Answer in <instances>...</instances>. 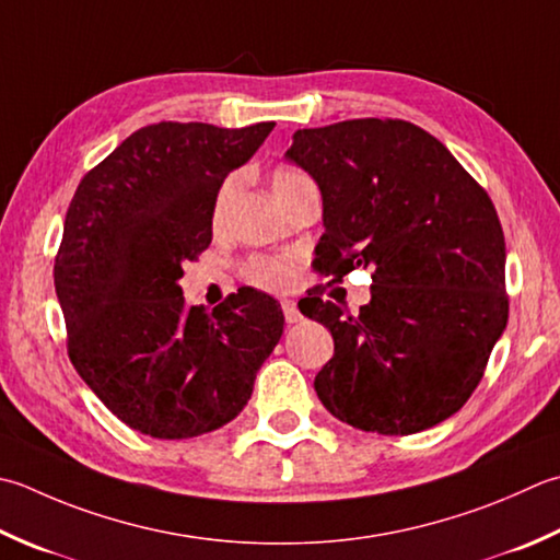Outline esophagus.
<instances>
[{
  "label": "esophagus",
  "mask_w": 560,
  "mask_h": 560,
  "mask_svg": "<svg viewBox=\"0 0 560 560\" xmlns=\"http://www.w3.org/2000/svg\"><path fill=\"white\" fill-rule=\"evenodd\" d=\"M281 311H283V317H287V323H299L301 320V311L293 301H281Z\"/></svg>",
  "instance_id": "esophagus-1"
}]
</instances>
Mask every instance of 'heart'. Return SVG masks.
Wrapping results in <instances>:
<instances>
[{
  "label": "heart",
  "mask_w": 560,
  "mask_h": 560,
  "mask_svg": "<svg viewBox=\"0 0 560 560\" xmlns=\"http://www.w3.org/2000/svg\"><path fill=\"white\" fill-rule=\"evenodd\" d=\"M305 182H308V177H303V174L293 167H277L271 172V191L277 196L279 203L287 201L289 196ZM233 194H235V177H228L221 184V189L215 191L213 225L223 223L228 203L233 199ZM245 277L255 283V287H261V289H271V291L287 289L293 281V261L289 257H255L247 261Z\"/></svg>",
  "instance_id": "heart-1"
}]
</instances>
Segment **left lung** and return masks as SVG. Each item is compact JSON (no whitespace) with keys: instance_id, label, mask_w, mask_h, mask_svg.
<instances>
[{"instance_id":"obj_1","label":"left lung","mask_w":560,"mask_h":560,"mask_svg":"<svg viewBox=\"0 0 560 560\" xmlns=\"http://www.w3.org/2000/svg\"><path fill=\"white\" fill-rule=\"evenodd\" d=\"M287 160L323 194L315 269L342 279L371 267V301L345 315L320 293L303 315L335 354L315 393L364 432L415 434L452 418L505 332V235L483 186L440 140L393 118L293 133Z\"/></svg>"}]
</instances>
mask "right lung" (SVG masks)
Returning <instances> with one entry per match:
<instances>
[{
  "instance_id": "right-lung-1",
  "label": "right lung",
  "mask_w": 560,
  "mask_h": 560,
  "mask_svg": "<svg viewBox=\"0 0 560 560\" xmlns=\"http://www.w3.org/2000/svg\"><path fill=\"white\" fill-rule=\"evenodd\" d=\"M271 128L162 120L77 186L52 269L68 354L130 430L189 440L235 420L281 339L271 295L243 289L206 313L179 287L211 245L215 191Z\"/></svg>"
}]
</instances>
